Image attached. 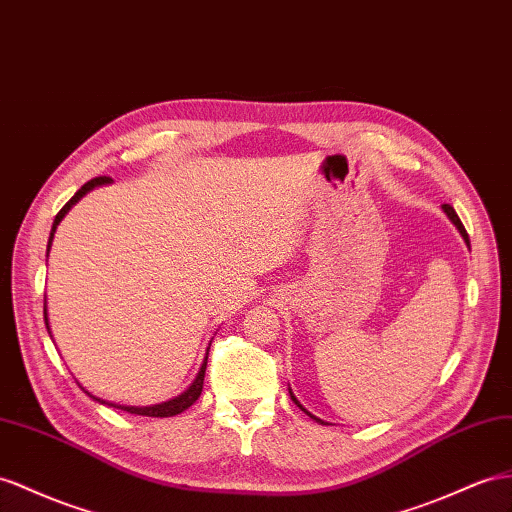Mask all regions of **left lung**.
Listing matches in <instances>:
<instances>
[{
  "label": "left lung",
  "instance_id": "1",
  "mask_svg": "<svg viewBox=\"0 0 512 512\" xmlns=\"http://www.w3.org/2000/svg\"><path fill=\"white\" fill-rule=\"evenodd\" d=\"M441 209H443V214H445V216H448V218H450V222H452V225H454V227H456V229H458V233H461V235H463V240H465V244H467V246H469V235H467V231H465V227H463V222H461V218H458V216H456V212H454V209H452V207H450V205H443V207H441ZM290 396H292V400H294V404H296V406H298V409H300V411H305V413H307V415H309V417H311V419H316V422H318V424H324V422H322V419H320V417H316V415H311V413H309V411H307V409H305V406H303V404H300V402H298V398H296V396H294V391H292V389H290Z\"/></svg>",
  "mask_w": 512,
  "mask_h": 512
}]
</instances>
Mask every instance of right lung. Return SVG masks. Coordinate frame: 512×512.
<instances>
[{
    "label": "right lung",
    "instance_id": "add662e5",
    "mask_svg": "<svg viewBox=\"0 0 512 512\" xmlns=\"http://www.w3.org/2000/svg\"><path fill=\"white\" fill-rule=\"evenodd\" d=\"M108 183H112V179L110 177H95V179H90L88 183H84V186L77 190L73 196H71V201L64 205L60 212H58V216H56V220H54V225H51V233H49V242H47V257H49V248H51V242H54V233H56V229H58V225H60V220L69 214V209L82 199V196H86L90 190H95V188H99V186H108ZM45 324H47V331H49V335H51V329H49V318H47V300H45ZM51 339H54V335H51ZM209 346H212V342H209ZM207 355H209V348H207V352H205V359H203V363H201V370H199V374L194 376V381L190 383V387L183 391V393H179V396H175V398H170V400H166V402H160V404H151V406H125V404H114V402H108V400H101V398H97V396H93V393L90 391H86L82 385V389H84V393H88L90 398H93L95 402H99V404H108V406H114V409H121V411H127V413H131V415H147V417H173V415H179V413H183L188 409V406H192L196 400H199V396H201V391H203V381H205V368H207Z\"/></svg>",
    "mask_w": 512,
    "mask_h": 512
}]
</instances>
